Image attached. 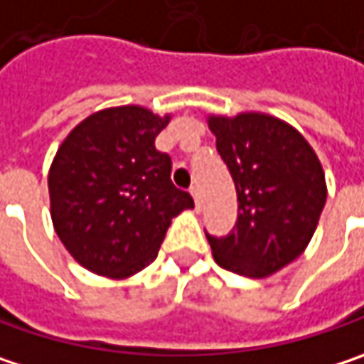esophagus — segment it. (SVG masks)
Wrapping results in <instances>:
<instances>
[{
  "instance_id": "obj_1",
  "label": "esophagus",
  "mask_w": 364,
  "mask_h": 364,
  "mask_svg": "<svg viewBox=\"0 0 364 364\" xmlns=\"http://www.w3.org/2000/svg\"><path fill=\"white\" fill-rule=\"evenodd\" d=\"M191 198H193L196 210L200 213V208H202V196H200V189H198V187H193V189H191Z\"/></svg>"
}]
</instances>
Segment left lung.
Segmentation results:
<instances>
[{"label":"left lung","instance_id":"obj_1","mask_svg":"<svg viewBox=\"0 0 364 364\" xmlns=\"http://www.w3.org/2000/svg\"><path fill=\"white\" fill-rule=\"evenodd\" d=\"M208 129L237 191L227 237L206 233L216 264L264 279L294 262L313 240L327 200L321 160L289 122L264 112L208 114Z\"/></svg>","mask_w":364,"mask_h":364}]
</instances>
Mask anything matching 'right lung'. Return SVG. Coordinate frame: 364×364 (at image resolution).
I'll use <instances>...</instances> for the list:
<instances>
[{
	"mask_svg": "<svg viewBox=\"0 0 364 364\" xmlns=\"http://www.w3.org/2000/svg\"><path fill=\"white\" fill-rule=\"evenodd\" d=\"M171 114L104 108L81 120L51 160L50 215L68 254L87 271L127 279L158 256L171 220L193 208L154 146Z\"/></svg>",
	"mask_w": 364,
	"mask_h": 364,
	"instance_id": "right-lung-1",
	"label": "right lung"
}]
</instances>
